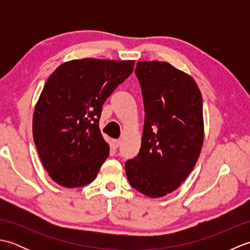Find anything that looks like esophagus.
<instances>
[{
    "mask_svg": "<svg viewBox=\"0 0 250 250\" xmlns=\"http://www.w3.org/2000/svg\"><path fill=\"white\" fill-rule=\"evenodd\" d=\"M120 145H121V142H120L119 140H115V141L113 142V146H114L115 148H118Z\"/></svg>",
    "mask_w": 250,
    "mask_h": 250,
    "instance_id": "esophagus-1",
    "label": "esophagus"
}]
</instances>
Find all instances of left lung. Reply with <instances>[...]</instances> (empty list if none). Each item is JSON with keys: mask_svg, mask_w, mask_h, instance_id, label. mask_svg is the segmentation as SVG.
I'll return each mask as SVG.
<instances>
[{"mask_svg": "<svg viewBox=\"0 0 250 250\" xmlns=\"http://www.w3.org/2000/svg\"><path fill=\"white\" fill-rule=\"evenodd\" d=\"M145 108L139 155L125 162L130 185L149 198L176 190L192 171L204 140L198 84L167 62L136 64Z\"/></svg>", "mask_w": 250, "mask_h": 250, "instance_id": "8db88e82", "label": "left lung"}]
</instances>
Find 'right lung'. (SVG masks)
<instances>
[{
    "label": "right lung",
    "instance_id": "1",
    "mask_svg": "<svg viewBox=\"0 0 250 250\" xmlns=\"http://www.w3.org/2000/svg\"><path fill=\"white\" fill-rule=\"evenodd\" d=\"M134 61L63 63L47 79L33 115V139L51 179L66 188L93 182L109 155L99 128L102 106Z\"/></svg>",
    "mask_w": 250,
    "mask_h": 250
}]
</instances>
